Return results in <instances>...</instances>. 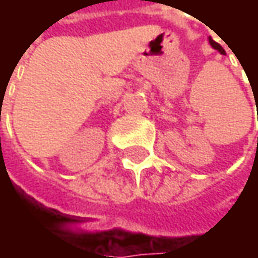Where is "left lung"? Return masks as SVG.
I'll list each match as a JSON object with an SVG mask.
<instances>
[{"mask_svg":"<svg viewBox=\"0 0 258 258\" xmlns=\"http://www.w3.org/2000/svg\"><path fill=\"white\" fill-rule=\"evenodd\" d=\"M209 43H211V46H212V47H214L215 50H218L220 53H223V55H224V49H223V47H221V46H220L218 43H215V41H214L212 38H209Z\"/></svg>","mask_w":258,"mask_h":258,"instance_id":"8db88e82","label":"left lung"}]
</instances>
